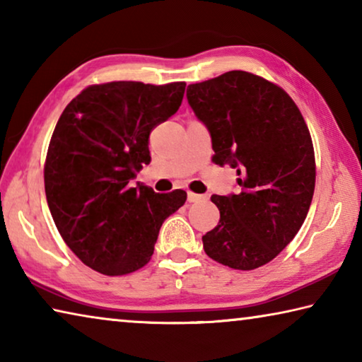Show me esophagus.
I'll return each mask as SVG.
<instances>
[{
	"label": "esophagus",
	"instance_id": "esophagus-1",
	"mask_svg": "<svg viewBox=\"0 0 362 362\" xmlns=\"http://www.w3.org/2000/svg\"><path fill=\"white\" fill-rule=\"evenodd\" d=\"M187 194H188V201H189V203H198V201L204 199L203 194H198V193H193V192H188Z\"/></svg>",
	"mask_w": 362,
	"mask_h": 362
}]
</instances>
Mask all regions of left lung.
<instances>
[{"label":"left lung","instance_id":"left-lung-1","mask_svg":"<svg viewBox=\"0 0 362 362\" xmlns=\"http://www.w3.org/2000/svg\"><path fill=\"white\" fill-rule=\"evenodd\" d=\"M189 107L211 132L216 164L236 169L238 194H212L220 220L203 236L204 252L225 267L272 262L303 225L315 193L308 126L283 88L233 70L187 89Z\"/></svg>","mask_w":362,"mask_h":362}]
</instances>
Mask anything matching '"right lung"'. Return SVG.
Masks as SVG:
<instances>
[{"label":"right lung","instance_id":"right-lung-1","mask_svg":"<svg viewBox=\"0 0 362 362\" xmlns=\"http://www.w3.org/2000/svg\"><path fill=\"white\" fill-rule=\"evenodd\" d=\"M185 83L112 81L83 89L49 142L45 189L60 236L84 265L107 276L150 262L164 220L187 192L131 187L150 164V132L179 110Z\"/></svg>","mask_w":362,"mask_h":362}]
</instances>
